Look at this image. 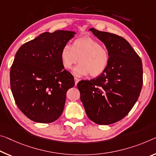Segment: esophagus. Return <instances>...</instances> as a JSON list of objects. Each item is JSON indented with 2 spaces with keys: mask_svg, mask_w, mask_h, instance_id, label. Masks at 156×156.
Instances as JSON below:
<instances>
[{
  "mask_svg": "<svg viewBox=\"0 0 156 156\" xmlns=\"http://www.w3.org/2000/svg\"><path fill=\"white\" fill-rule=\"evenodd\" d=\"M74 80H75V85H77V83L79 82V81H80V80H79L78 78H74Z\"/></svg>",
  "mask_w": 156,
  "mask_h": 156,
  "instance_id": "esophagus-1",
  "label": "esophagus"
}]
</instances>
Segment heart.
I'll return each instance as SVG.
<instances>
[{
    "instance_id": "obj_1",
    "label": "heart",
    "mask_w": 156,
    "mask_h": 156,
    "mask_svg": "<svg viewBox=\"0 0 156 156\" xmlns=\"http://www.w3.org/2000/svg\"><path fill=\"white\" fill-rule=\"evenodd\" d=\"M61 61L65 69H73L77 76H87L98 77L105 72L110 61V53L105 46L101 45L96 39L85 37L76 39L72 45L66 44L61 51Z\"/></svg>"
}]
</instances>
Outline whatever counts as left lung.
<instances>
[{
  "label": "left lung",
  "instance_id": "1",
  "mask_svg": "<svg viewBox=\"0 0 156 156\" xmlns=\"http://www.w3.org/2000/svg\"><path fill=\"white\" fill-rule=\"evenodd\" d=\"M90 30L104 44L110 61L103 74L90 80H81L77 87L86 114L97 124L109 125L126 116L139 98L143 84L140 56L122 37Z\"/></svg>",
  "mask_w": 156,
  "mask_h": 156
}]
</instances>
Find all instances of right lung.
Masks as SVG:
<instances>
[{
  "instance_id": "right-lung-1",
  "label": "right lung",
  "mask_w": 156,
  "mask_h": 156,
  "mask_svg": "<svg viewBox=\"0 0 156 156\" xmlns=\"http://www.w3.org/2000/svg\"><path fill=\"white\" fill-rule=\"evenodd\" d=\"M76 33H44L23 44L10 68V87L22 112L33 122L51 123L60 117L66 91L75 85L63 67L61 51Z\"/></svg>"
}]
</instances>
